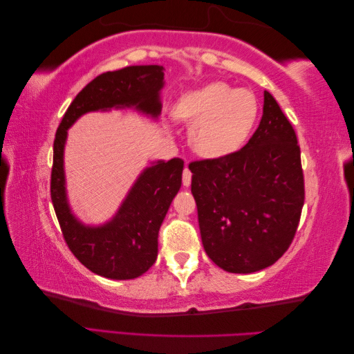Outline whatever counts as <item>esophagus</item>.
Listing matches in <instances>:
<instances>
[{"label":"esophagus","instance_id":"34e87169","mask_svg":"<svg viewBox=\"0 0 354 354\" xmlns=\"http://www.w3.org/2000/svg\"><path fill=\"white\" fill-rule=\"evenodd\" d=\"M191 178H192V174H191V171H189V168H187V165L185 167V169H183V186H189L191 185Z\"/></svg>","mask_w":354,"mask_h":354}]
</instances>
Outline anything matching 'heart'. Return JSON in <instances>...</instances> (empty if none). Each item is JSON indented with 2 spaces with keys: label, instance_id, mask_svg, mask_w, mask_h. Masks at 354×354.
Returning a JSON list of instances; mask_svg holds the SVG:
<instances>
[{
  "label": "heart",
  "instance_id": "b5f03b06",
  "mask_svg": "<svg viewBox=\"0 0 354 354\" xmlns=\"http://www.w3.org/2000/svg\"><path fill=\"white\" fill-rule=\"evenodd\" d=\"M174 116L191 124L189 143L197 154L220 158L246 142L258 118V99L250 90L215 81L180 96Z\"/></svg>",
  "mask_w": 354,
  "mask_h": 354
}]
</instances>
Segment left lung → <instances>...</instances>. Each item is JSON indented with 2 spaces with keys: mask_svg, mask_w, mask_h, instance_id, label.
I'll return each instance as SVG.
<instances>
[{
  "mask_svg": "<svg viewBox=\"0 0 354 354\" xmlns=\"http://www.w3.org/2000/svg\"><path fill=\"white\" fill-rule=\"evenodd\" d=\"M189 169L201 241L218 268L254 273L284 255L304 206V176L297 134L269 91L246 145Z\"/></svg>",
  "mask_w": 354,
  "mask_h": 354,
  "instance_id": "8db88e82",
  "label": "left lung"
}]
</instances>
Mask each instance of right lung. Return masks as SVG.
Returning <instances> with one entry per match:
<instances>
[{"label":"right lung","mask_w":354,"mask_h":354,"mask_svg":"<svg viewBox=\"0 0 354 354\" xmlns=\"http://www.w3.org/2000/svg\"><path fill=\"white\" fill-rule=\"evenodd\" d=\"M163 70L162 66H131L99 75L73 99L56 131L50 194L64 240L86 269L110 279L137 278L156 263L158 229L182 186L183 160H158L143 169L116 215L100 226H86L71 212L67 198V131L84 114L111 108H134L157 119L162 111Z\"/></svg>","instance_id":"obj_1"}]
</instances>
